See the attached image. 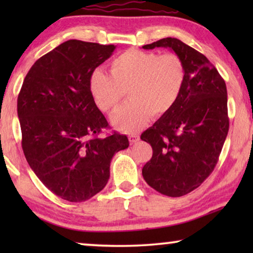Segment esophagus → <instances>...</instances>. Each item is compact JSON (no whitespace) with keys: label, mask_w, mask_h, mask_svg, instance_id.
<instances>
[{"label":"esophagus","mask_w":253,"mask_h":253,"mask_svg":"<svg viewBox=\"0 0 253 253\" xmlns=\"http://www.w3.org/2000/svg\"><path fill=\"white\" fill-rule=\"evenodd\" d=\"M129 140H130L131 144L137 143V141L139 140V134H138V133H130L129 134Z\"/></svg>","instance_id":"34e87169"}]
</instances>
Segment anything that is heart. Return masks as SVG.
Wrapping results in <instances>:
<instances>
[{"mask_svg": "<svg viewBox=\"0 0 253 253\" xmlns=\"http://www.w3.org/2000/svg\"><path fill=\"white\" fill-rule=\"evenodd\" d=\"M110 75L95 70L89 78L93 99L102 112L113 113L126 92L130 100L112 117L114 126L126 132L143 127L151 116L171 110L185 82V67L174 53L129 49L109 64Z\"/></svg>", "mask_w": 253, "mask_h": 253, "instance_id": "obj_1", "label": "heart"}]
</instances>
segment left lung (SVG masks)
Wrapping results in <instances>:
<instances>
[{
    "label": "left lung",
    "mask_w": 253,
    "mask_h": 253,
    "mask_svg": "<svg viewBox=\"0 0 253 253\" xmlns=\"http://www.w3.org/2000/svg\"><path fill=\"white\" fill-rule=\"evenodd\" d=\"M170 48L182 58L185 82L166 115L141 133L153 150L143 177L158 192L181 197L198 188L219 161L229 130L227 87L205 55L175 38L145 44L144 49Z\"/></svg>",
    "instance_id": "8db88e82"
}]
</instances>
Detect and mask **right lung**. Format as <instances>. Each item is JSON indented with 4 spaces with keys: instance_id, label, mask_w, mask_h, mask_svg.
Here are the masks:
<instances>
[{
    "instance_id": "obj_1",
    "label": "right lung",
    "mask_w": 253,
    "mask_h": 253,
    "mask_svg": "<svg viewBox=\"0 0 253 253\" xmlns=\"http://www.w3.org/2000/svg\"><path fill=\"white\" fill-rule=\"evenodd\" d=\"M114 44L68 40L41 56L24 79L17 99L22 147L34 174L60 198L85 202L105 188L110 161L129 146L109 127L89 89L95 68Z\"/></svg>"
}]
</instances>
